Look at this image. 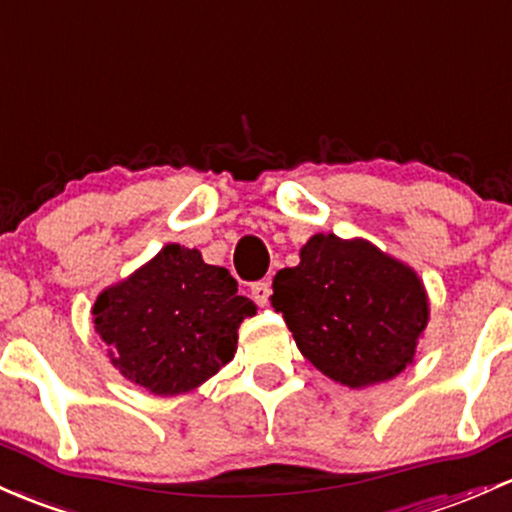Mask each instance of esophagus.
Instances as JSON below:
<instances>
[{
  "mask_svg": "<svg viewBox=\"0 0 512 512\" xmlns=\"http://www.w3.org/2000/svg\"><path fill=\"white\" fill-rule=\"evenodd\" d=\"M250 294H252V299H255L257 306H267L269 294H272V286H269V282H255L252 284Z\"/></svg>",
  "mask_w": 512,
  "mask_h": 512,
  "instance_id": "obj_1",
  "label": "esophagus"
}]
</instances>
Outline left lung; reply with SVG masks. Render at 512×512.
Listing matches in <instances>:
<instances>
[{
	"label": "left lung",
	"instance_id": "8db88e82",
	"mask_svg": "<svg viewBox=\"0 0 512 512\" xmlns=\"http://www.w3.org/2000/svg\"><path fill=\"white\" fill-rule=\"evenodd\" d=\"M272 306L301 355L333 381L364 389L413 364L430 303L411 267L369 240L318 233L279 269Z\"/></svg>",
	"mask_w": 512,
	"mask_h": 512
}]
</instances>
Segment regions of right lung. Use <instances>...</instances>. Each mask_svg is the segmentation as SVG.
<instances>
[{
    "label": "right lung",
    "instance_id": "add662e5",
    "mask_svg": "<svg viewBox=\"0 0 512 512\" xmlns=\"http://www.w3.org/2000/svg\"><path fill=\"white\" fill-rule=\"evenodd\" d=\"M255 311L226 267L170 243L101 291L92 316L111 364L128 381L155 396H177L226 367L238 350L240 323Z\"/></svg>",
    "mask_w": 512,
    "mask_h": 512
}]
</instances>
